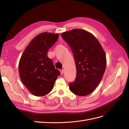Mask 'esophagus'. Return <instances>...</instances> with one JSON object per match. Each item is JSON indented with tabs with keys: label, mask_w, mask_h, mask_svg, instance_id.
Returning <instances> with one entry per match:
<instances>
[{
	"label": "esophagus",
	"mask_w": 129,
	"mask_h": 129,
	"mask_svg": "<svg viewBox=\"0 0 129 129\" xmlns=\"http://www.w3.org/2000/svg\"><path fill=\"white\" fill-rule=\"evenodd\" d=\"M60 73H61V74H63L64 73V70L63 69H62L60 71Z\"/></svg>",
	"instance_id": "obj_1"
}]
</instances>
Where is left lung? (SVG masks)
I'll list each match as a JSON object with an SVG mask.
<instances>
[{"label": "left lung", "mask_w": 129, "mask_h": 129, "mask_svg": "<svg viewBox=\"0 0 129 129\" xmlns=\"http://www.w3.org/2000/svg\"><path fill=\"white\" fill-rule=\"evenodd\" d=\"M71 48L75 60L76 77L69 83L76 95L87 96L93 92L102 80L106 68L105 52L98 40L87 31L74 29L62 34Z\"/></svg>", "instance_id": "1"}]
</instances>
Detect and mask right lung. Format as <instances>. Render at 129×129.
<instances>
[{"instance_id":"add662e5","label":"right lung","mask_w":129,"mask_h":129,"mask_svg":"<svg viewBox=\"0 0 129 129\" xmlns=\"http://www.w3.org/2000/svg\"><path fill=\"white\" fill-rule=\"evenodd\" d=\"M58 37L57 34H39L27 46L20 58L19 76L25 87L35 96L47 95L60 75L52 60L47 56L49 49L56 42Z\"/></svg>"}]
</instances>
